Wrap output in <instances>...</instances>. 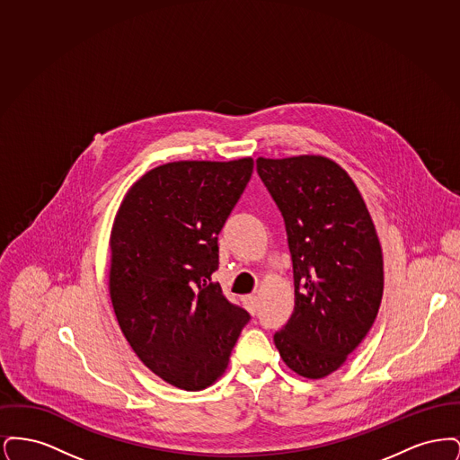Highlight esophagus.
I'll return each instance as SVG.
<instances>
[{
    "label": "esophagus",
    "mask_w": 460,
    "mask_h": 460,
    "mask_svg": "<svg viewBox=\"0 0 460 460\" xmlns=\"http://www.w3.org/2000/svg\"><path fill=\"white\" fill-rule=\"evenodd\" d=\"M243 302H244V306H246V310H248L250 314H255V312H257V296H255V295H246V296L243 298Z\"/></svg>",
    "instance_id": "1"
}]
</instances>
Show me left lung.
Listing matches in <instances>:
<instances>
[{
  "instance_id": "1",
  "label": "left lung",
  "mask_w": 460,
  "mask_h": 460,
  "mask_svg": "<svg viewBox=\"0 0 460 460\" xmlns=\"http://www.w3.org/2000/svg\"><path fill=\"white\" fill-rule=\"evenodd\" d=\"M285 217L295 308L274 334L286 366L306 379L338 371L374 324L383 298V252L349 172L324 155L257 158Z\"/></svg>"
}]
</instances>
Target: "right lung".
I'll return each instance as SVG.
<instances>
[{
  "mask_svg": "<svg viewBox=\"0 0 460 460\" xmlns=\"http://www.w3.org/2000/svg\"><path fill=\"white\" fill-rule=\"evenodd\" d=\"M252 171V156L158 165L132 182L110 231L117 323L139 360L186 392L219 379L250 319L212 274L220 229Z\"/></svg>",
  "mask_w": 460,
  "mask_h": 460,
  "instance_id": "right-lung-1",
  "label": "right lung"
}]
</instances>
